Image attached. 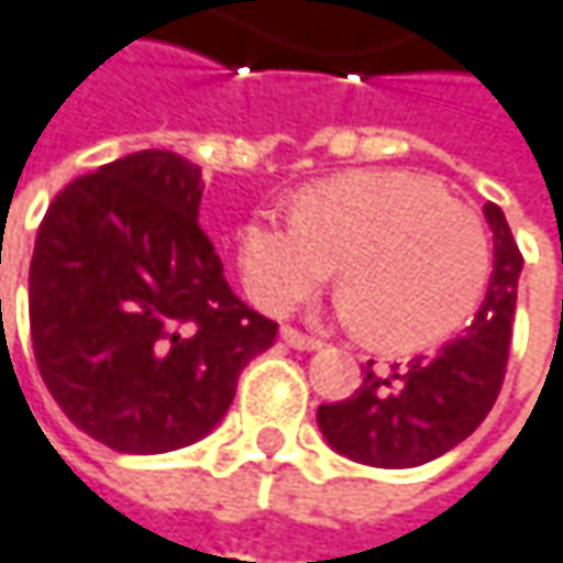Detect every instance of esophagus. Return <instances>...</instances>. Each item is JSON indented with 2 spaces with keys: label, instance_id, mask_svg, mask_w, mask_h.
<instances>
[{
  "label": "esophagus",
  "instance_id": "34e87169",
  "mask_svg": "<svg viewBox=\"0 0 563 563\" xmlns=\"http://www.w3.org/2000/svg\"><path fill=\"white\" fill-rule=\"evenodd\" d=\"M280 336L286 346H292V350H299V353H314V350H321V340L306 336V333H299L296 328H283Z\"/></svg>",
  "mask_w": 563,
  "mask_h": 563
}]
</instances>
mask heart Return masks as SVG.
<instances>
[{
  "instance_id": "obj_1",
  "label": "heart",
  "mask_w": 563,
  "mask_h": 563,
  "mask_svg": "<svg viewBox=\"0 0 563 563\" xmlns=\"http://www.w3.org/2000/svg\"><path fill=\"white\" fill-rule=\"evenodd\" d=\"M235 257L252 302L274 314L328 280L340 257V311L394 350L451 336L492 277L482 217L404 169H362L308 188L296 217L249 220Z\"/></svg>"
}]
</instances>
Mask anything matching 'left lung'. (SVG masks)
<instances>
[{
	"instance_id": "obj_1",
	"label": "left lung",
	"mask_w": 563,
	"mask_h": 563,
	"mask_svg": "<svg viewBox=\"0 0 563 563\" xmlns=\"http://www.w3.org/2000/svg\"><path fill=\"white\" fill-rule=\"evenodd\" d=\"M495 271L473 324L434 355L365 365L353 397L318 406V428L336 453L378 470H409L466 441L504 384L523 255L498 205H485Z\"/></svg>"
}]
</instances>
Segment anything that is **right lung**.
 I'll return each instance as SVG.
<instances>
[{
    "label": "right lung",
    "mask_w": 563,
    "mask_h": 563,
    "mask_svg": "<svg viewBox=\"0 0 563 563\" xmlns=\"http://www.w3.org/2000/svg\"><path fill=\"white\" fill-rule=\"evenodd\" d=\"M201 166L137 151L68 183L31 257V340L62 412L119 453L210 434L277 324L223 277L198 227Z\"/></svg>",
    "instance_id": "obj_1"
}]
</instances>
